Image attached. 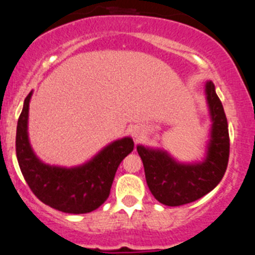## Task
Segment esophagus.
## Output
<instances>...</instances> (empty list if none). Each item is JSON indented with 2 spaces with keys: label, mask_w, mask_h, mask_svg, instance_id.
I'll return each instance as SVG.
<instances>
[{
  "label": "esophagus",
  "mask_w": 255,
  "mask_h": 255,
  "mask_svg": "<svg viewBox=\"0 0 255 255\" xmlns=\"http://www.w3.org/2000/svg\"><path fill=\"white\" fill-rule=\"evenodd\" d=\"M132 135H133V136H135V137H136V138H138V137H140V131H138V130H133Z\"/></svg>",
  "instance_id": "obj_1"
}]
</instances>
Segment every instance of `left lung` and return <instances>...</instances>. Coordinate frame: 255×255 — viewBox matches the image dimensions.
<instances>
[{"instance_id":"1","label":"left lung","mask_w":255,"mask_h":255,"mask_svg":"<svg viewBox=\"0 0 255 255\" xmlns=\"http://www.w3.org/2000/svg\"><path fill=\"white\" fill-rule=\"evenodd\" d=\"M206 100L211 117L210 140L200 162H178L162 148L137 145L145 177L153 197L166 206H182L203 197L223 178L229 157L228 123L212 82L206 83Z\"/></svg>"}]
</instances>
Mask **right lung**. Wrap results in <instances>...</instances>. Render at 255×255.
<instances>
[{"label": "right lung", "mask_w": 255, "mask_h": 255, "mask_svg": "<svg viewBox=\"0 0 255 255\" xmlns=\"http://www.w3.org/2000/svg\"><path fill=\"white\" fill-rule=\"evenodd\" d=\"M32 92L27 95L17 123L16 153L19 168L32 192L44 205L64 213H89L110 195L120 162L133 150L131 137L105 146L92 160L75 167L44 163L32 150L28 138V110Z\"/></svg>", "instance_id": "right-lung-1"}]
</instances>
